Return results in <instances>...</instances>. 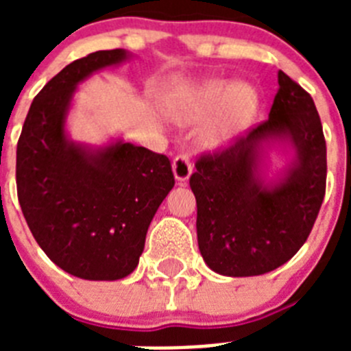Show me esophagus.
<instances>
[{
  "label": "esophagus",
  "mask_w": 351,
  "mask_h": 351,
  "mask_svg": "<svg viewBox=\"0 0 351 351\" xmlns=\"http://www.w3.org/2000/svg\"><path fill=\"white\" fill-rule=\"evenodd\" d=\"M172 170L173 176L178 181H186V179L190 178L191 172H193V165H191V158L188 154H178V156L173 158L172 161Z\"/></svg>",
  "instance_id": "34e87169"
}]
</instances>
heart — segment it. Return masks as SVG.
Segmentation results:
<instances>
[{"label":"heart","mask_w":351,"mask_h":351,"mask_svg":"<svg viewBox=\"0 0 351 351\" xmlns=\"http://www.w3.org/2000/svg\"><path fill=\"white\" fill-rule=\"evenodd\" d=\"M258 108V96L253 89L232 80H209L193 89L176 108L173 116L191 123L219 114L206 130L207 142H221L247 128Z\"/></svg>","instance_id":"heart-1"}]
</instances>
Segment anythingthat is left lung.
<instances>
[{
    "label": "left lung",
    "instance_id": "left-lung-1",
    "mask_svg": "<svg viewBox=\"0 0 351 351\" xmlns=\"http://www.w3.org/2000/svg\"><path fill=\"white\" fill-rule=\"evenodd\" d=\"M278 84L267 119L195 161L198 250L218 274L258 276L287 263L308 241L324 202L327 145L315 101L281 70ZM267 138H288L298 153L287 179L272 189L256 169Z\"/></svg>",
    "mask_w": 351,
    "mask_h": 351
}]
</instances>
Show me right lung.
Instances as JSON below:
<instances>
[{
  "label": "right lung",
  "mask_w": 351,
  "mask_h": 351,
  "mask_svg": "<svg viewBox=\"0 0 351 351\" xmlns=\"http://www.w3.org/2000/svg\"><path fill=\"white\" fill-rule=\"evenodd\" d=\"M123 60V49L96 51L64 66L35 96L17 142V197L31 234L58 267L82 280L133 272L149 223L176 184L165 154L130 142L91 153L64 135L77 84Z\"/></svg>",
  "instance_id": "add662e5"
}]
</instances>
